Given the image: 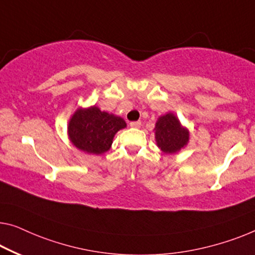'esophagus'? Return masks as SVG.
I'll use <instances>...</instances> for the list:
<instances>
[{"label": "esophagus", "mask_w": 255, "mask_h": 255, "mask_svg": "<svg viewBox=\"0 0 255 255\" xmlns=\"http://www.w3.org/2000/svg\"><path fill=\"white\" fill-rule=\"evenodd\" d=\"M140 121H131L130 123V127H132V128H139L140 127Z\"/></svg>", "instance_id": "esophagus-1"}]
</instances>
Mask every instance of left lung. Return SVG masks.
I'll return each instance as SVG.
<instances>
[{"label": "left lung", "instance_id": "1", "mask_svg": "<svg viewBox=\"0 0 255 255\" xmlns=\"http://www.w3.org/2000/svg\"><path fill=\"white\" fill-rule=\"evenodd\" d=\"M155 142L164 153H176L189 142V130L173 113L158 118L154 128Z\"/></svg>", "mask_w": 255, "mask_h": 255}]
</instances>
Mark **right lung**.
<instances>
[{
	"mask_svg": "<svg viewBox=\"0 0 255 255\" xmlns=\"http://www.w3.org/2000/svg\"><path fill=\"white\" fill-rule=\"evenodd\" d=\"M126 126L123 118L101 111L94 105L74 112L68 121L67 134L79 150L89 154H102L110 150L115 135Z\"/></svg>",
	"mask_w": 255,
	"mask_h": 255,
	"instance_id": "obj_1",
	"label": "right lung"
}]
</instances>
